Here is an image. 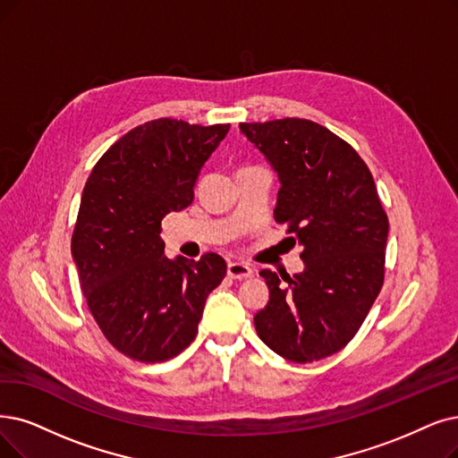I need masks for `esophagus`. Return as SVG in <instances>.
<instances>
[{
  "label": "esophagus",
  "mask_w": 458,
  "mask_h": 458,
  "mask_svg": "<svg viewBox=\"0 0 458 458\" xmlns=\"http://www.w3.org/2000/svg\"><path fill=\"white\" fill-rule=\"evenodd\" d=\"M227 274L233 278V280H246V278H251L253 276V268L250 265H244V263H229L227 265Z\"/></svg>",
  "instance_id": "esophagus-1"
}]
</instances>
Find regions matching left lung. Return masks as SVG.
Returning <instances> with one entry per match:
<instances>
[{"label":"left lung","mask_w":458,"mask_h":458,"mask_svg":"<svg viewBox=\"0 0 458 458\" xmlns=\"http://www.w3.org/2000/svg\"><path fill=\"white\" fill-rule=\"evenodd\" d=\"M241 133L278 174L274 217L302 246L304 268H263L268 302L253 316L274 353L312 362L340 352L383 285L389 222L374 178L350 144L301 118L241 123Z\"/></svg>","instance_id":"1"}]
</instances>
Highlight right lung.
Segmentation results:
<instances>
[{
    "label": "right lung",
    "mask_w": 458,
    "mask_h": 458,
    "mask_svg": "<svg viewBox=\"0 0 458 458\" xmlns=\"http://www.w3.org/2000/svg\"><path fill=\"white\" fill-rule=\"evenodd\" d=\"M229 123L161 118L108 148L81 199L72 261L91 316L118 352L163 362L193 342L210 291L225 278L217 253L169 259L161 219L191 205L200 169Z\"/></svg>",
    "instance_id": "1"
}]
</instances>
